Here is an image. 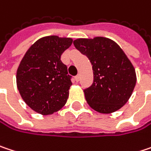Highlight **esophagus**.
<instances>
[{"label":"esophagus","mask_w":151,"mask_h":151,"mask_svg":"<svg viewBox=\"0 0 151 151\" xmlns=\"http://www.w3.org/2000/svg\"><path fill=\"white\" fill-rule=\"evenodd\" d=\"M79 79H80V75L78 74V75H77L75 77V80L77 81V82H78V81H79Z\"/></svg>","instance_id":"obj_1"}]
</instances>
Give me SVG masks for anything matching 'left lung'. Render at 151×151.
Returning a JSON list of instances; mask_svg holds the SVG:
<instances>
[{
    "label": "left lung",
    "instance_id": "1",
    "mask_svg": "<svg viewBox=\"0 0 151 151\" xmlns=\"http://www.w3.org/2000/svg\"><path fill=\"white\" fill-rule=\"evenodd\" d=\"M73 45L92 65L93 83L84 90L88 104L104 114L119 110L129 100L137 82L135 68L124 52L105 37L77 39Z\"/></svg>",
    "mask_w": 151,
    "mask_h": 151
}]
</instances>
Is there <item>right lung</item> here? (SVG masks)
Here are the masks:
<instances>
[{"label":"right lung","instance_id":"add662e5","mask_svg":"<svg viewBox=\"0 0 151 151\" xmlns=\"http://www.w3.org/2000/svg\"><path fill=\"white\" fill-rule=\"evenodd\" d=\"M72 43V38L57 35L40 38L27 51L19 65V92L24 102L41 115L58 111L67 101L71 76L60 57Z\"/></svg>","mask_w":151,"mask_h":151}]
</instances>
